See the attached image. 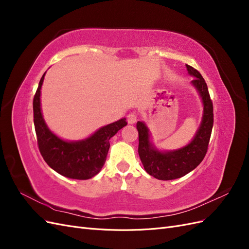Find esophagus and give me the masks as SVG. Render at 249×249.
I'll return each instance as SVG.
<instances>
[{"label":"esophagus","mask_w":249,"mask_h":249,"mask_svg":"<svg viewBox=\"0 0 249 249\" xmlns=\"http://www.w3.org/2000/svg\"><path fill=\"white\" fill-rule=\"evenodd\" d=\"M126 119H127V123H129L130 124H135V123L137 122V115H136V113H135V112L129 113V114H127V116H126Z\"/></svg>","instance_id":"1"}]
</instances>
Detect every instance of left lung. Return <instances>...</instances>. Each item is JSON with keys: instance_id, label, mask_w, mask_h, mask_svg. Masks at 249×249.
Returning a JSON list of instances; mask_svg holds the SVG:
<instances>
[{"instance_id": "1", "label": "left lung", "mask_w": 249, "mask_h": 249, "mask_svg": "<svg viewBox=\"0 0 249 249\" xmlns=\"http://www.w3.org/2000/svg\"><path fill=\"white\" fill-rule=\"evenodd\" d=\"M186 67L188 73L195 78L191 81V84L196 88L203 104L200 126L189 144L176 150L160 152L150 142V134L145 124L137 123L140 160L148 175L158 179L169 180L186 176L198 166L208 150L214 123L213 103L209 94L207 83L199 71L190 65L186 64Z\"/></svg>"}]
</instances>
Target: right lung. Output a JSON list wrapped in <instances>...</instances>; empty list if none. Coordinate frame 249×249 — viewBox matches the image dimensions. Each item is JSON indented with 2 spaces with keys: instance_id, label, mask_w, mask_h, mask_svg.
I'll use <instances>...</instances> for the list:
<instances>
[{
  "instance_id": "add662e5",
  "label": "right lung",
  "mask_w": 249,
  "mask_h": 249,
  "mask_svg": "<svg viewBox=\"0 0 249 249\" xmlns=\"http://www.w3.org/2000/svg\"><path fill=\"white\" fill-rule=\"evenodd\" d=\"M44 74L33 100L34 125L39 152L49 166L59 175L74 179L91 178L103 168L108 150L109 140L127 124L125 118L105 125L91 136L79 141H65L52 133L42 117L40 89Z\"/></svg>"
}]
</instances>
